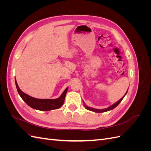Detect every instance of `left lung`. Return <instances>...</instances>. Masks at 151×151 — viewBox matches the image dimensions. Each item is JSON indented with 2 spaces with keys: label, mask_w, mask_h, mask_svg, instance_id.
Wrapping results in <instances>:
<instances>
[{
  "label": "left lung",
  "mask_w": 151,
  "mask_h": 151,
  "mask_svg": "<svg viewBox=\"0 0 151 151\" xmlns=\"http://www.w3.org/2000/svg\"><path fill=\"white\" fill-rule=\"evenodd\" d=\"M127 93H125V94H127ZM125 94L124 95V96H125ZM124 96H123L119 101H117L116 103H115V104H113L112 106H111L110 107H109L108 108H106V109H94V108H89V107H88L87 106H86L85 105V107L86 109H89V110L90 111H94V112H96V113H101V112H105V111H109V110H111V109H113V108H115L116 106H117L118 104H119V103L122 101V99H123V98H124Z\"/></svg>",
  "instance_id": "8db88e82"
}]
</instances>
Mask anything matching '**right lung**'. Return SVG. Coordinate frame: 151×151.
Here are the masks:
<instances>
[{
	"instance_id": "obj_1",
	"label": "right lung",
	"mask_w": 151,
	"mask_h": 151,
	"mask_svg": "<svg viewBox=\"0 0 151 151\" xmlns=\"http://www.w3.org/2000/svg\"><path fill=\"white\" fill-rule=\"evenodd\" d=\"M15 83L17 92L23 101L32 108L41 111H50L60 108L64 102L65 95L68 90V88H67L60 96L55 99H36L24 93L19 89L16 81H15Z\"/></svg>"
}]
</instances>
